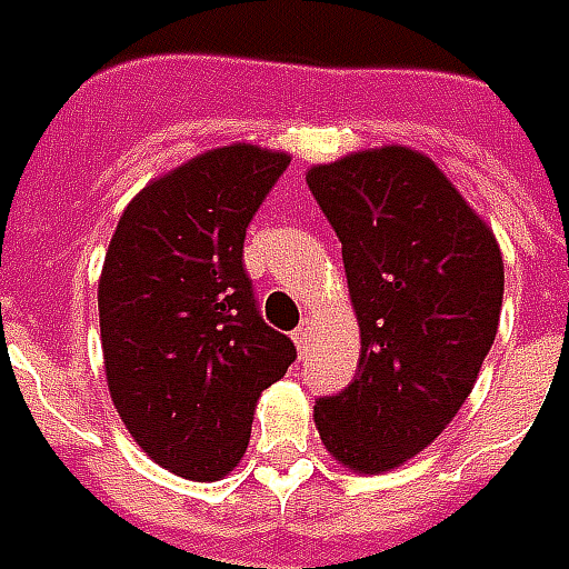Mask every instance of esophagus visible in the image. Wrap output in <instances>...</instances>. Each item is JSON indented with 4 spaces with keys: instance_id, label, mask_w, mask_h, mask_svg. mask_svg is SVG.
Instances as JSON below:
<instances>
[{
    "instance_id": "obj_1",
    "label": "esophagus",
    "mask_w": 569,
    "mask_h": 569,
    "mask_svg": "<svg viewBox=\"0 0 569 569\" xmlns=\"http://www.w3.org/2000/svg\"><path fill=\"white\" fill-rule=\"evenodd\" d=\"M293 342H297V349H300V352L309 349V342H312V328H309V321H303L300 328L293 330Z\"/></svg>"
}]
</instances>
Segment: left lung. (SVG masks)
<instances>
[{
	"label": "left lung",
	"instance_id": "1",
	"mask_svg": "<svg viewBox=\"0 0 569 569\" xmlns=\"http://www.w3.org/2000/svg\"><path fill=\"white\" fill-rule=\"evenodd\" d=\"M306 183L342 244L361 328L356 380L316 401L333 459L380 475L469 398L502 309V253L441 168L407 147L316 164Z\"/></svg>",
	"mask_w": 569,
	"mask_h": 569
}]
</instances>
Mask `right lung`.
Segmentation results:
<instances>
[{
  "label": "right lung",
  "mask_w": 569,
  "mask_h": 569,
  "mask_svg": "<svg viewBox=\"0 0 569 569\" xmlns=\"http://www.w3.org/2000/svg\"><path fill=\"white\" fill-rule=\"evenodd\" d=\"M288 152L236 143L152 180L124 208L100 272L112 405L143 453L189 481L244 457L253 407L297 358L263 321L244 232Z\"/></svg>",
  "instance_id": "1"
}]
</instances>
